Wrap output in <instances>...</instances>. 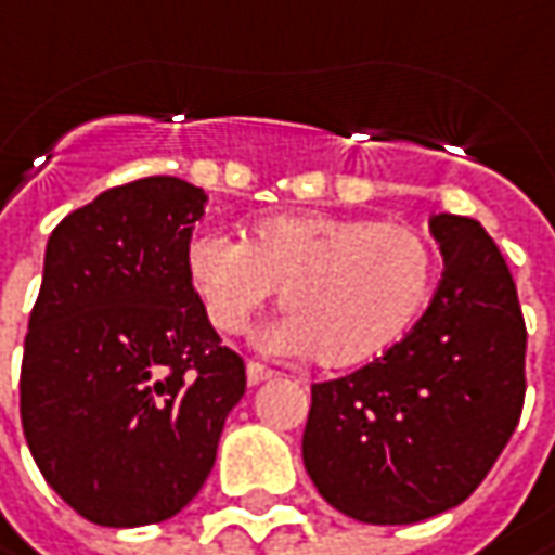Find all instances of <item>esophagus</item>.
Listing matches in <instances>:
<instances>
[{"mask_svg":"<svg viewBox=\"0 0 555 555\" xmlns=\"http://www.w3.org/2000/svg\"><path fill=\"white\" fill-rule=\"evenodd\" d=\"M270 378H276V370H270V366H263L257 360L248 363V385H260V382H270Z\"/></svg>","mask_w":555,"mask_h":555,"instance_id":"1","label":"esophagus"}]
</instances>
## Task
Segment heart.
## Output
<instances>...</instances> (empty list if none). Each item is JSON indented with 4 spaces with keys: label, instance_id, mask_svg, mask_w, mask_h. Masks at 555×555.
<instances>
[{
    "label": "heart",
    "instance_id": "1",
    "mask_svg": "<svg viewBox=\"0 0 555 555\" xmlns=\"http://www.w3.org/2000/svg\"><path fill=\"white\" fill-rule=\"evenodd\" d=\"M192 282L214 328L238 335L282 288L288 320L279 348L313 350L323 366H353L391 348L431 295L435 254L406 223L370 217H270L245 245L198 232L185 248Z\"/></svg>",
    "mask_w": 555,
    "mask_h": 555
}]
</instances>
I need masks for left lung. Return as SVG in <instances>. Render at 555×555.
<instances>
[{
    "label": "left lung",
    "instance_id": "obj_1",
    "mask_svg": "<svg viewBox=\"0 0 555 555\" xmlns=\"http://www.w3.org/2000/svg\"><path fill=\"white\" fill-rule=\"evenodd\" d=\"M444 276L416 325L357 373L310 388L304 466L338 513L413 525L485 481L525 403L516 282L478 220H428Z\"/></svg>",
    "mask_w": 555,
    "mask_h": 555
}]
</instances>
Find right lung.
<instances>
[{"mask_svg":"<svg viewBox=\"0 0 555 555\" xmlns=\"http://www.w3.org/2000/svg\"><path fill=\"white\" fill-rule=\"evenodd\" d=\"M207 195L177 177L102 192L49 235L21 363L24 438L49 488L105 528L202 491L245 363L185 276Z\"/></svg>","mask_w":555,"mask_h":555,"instance_id":"obj_1","label":"right lung"}]
</instances>
